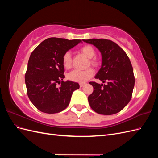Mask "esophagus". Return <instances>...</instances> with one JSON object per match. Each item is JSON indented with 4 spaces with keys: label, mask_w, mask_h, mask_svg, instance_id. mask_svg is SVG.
I'll list each match as a JSON object with an SVG mask.
<instances>
[{
    "label": "esophagus",
    "mask_w": 158,
    "mask_h": 158,
    "mask_svg": "<svg viewBox=\"0 0 158 158\" xmlns=\"http://www.w3.org/2000/svg\"><path fill=\"white\" fill-rule=\"evenodd\" d=\"M84 85V84H83V83H81V84H80V88L83 87Z\"/></svg>",
    "instance_id": "1"
}]
</instances>
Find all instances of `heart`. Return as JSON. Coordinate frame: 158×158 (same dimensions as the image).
<instances>
[{
  "mask_svg": "<svg viewBox=\"0 0 158 158\" xmlns=\"http://www.w3.org/2000/svg\"><path fill=\"white\" fill-rule=\"evenodd\" d=\"M80 52L88 57L89 60L88 64L92 65L94 67H97L99 65V60L93 57L95 55V51L92 46L89 45H84L81 47ZM63 64L64 67L66 69H69L72 66V56L70 52H66L63 56ZM94 74V70L91 68L85 69L84 70H74L71 71L68 74V78L73 82L79 83H84L88 80Z\"/></svg>",
  "mask_w": 158,
  "mask_h": 158,
  "instance_id": "obj_1",
  "label": "heart"
}]
</instances>
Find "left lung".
<instances>
[{
	"label": "left lung",
	"instance_id": "obj_1",
	"mask_svg": "<svg viewBox=\"0 0 158 158\" xmlns=\"http://www.w3.org/2000/svg\"><path fill=\"white\" fill-rule=\"evenodd\" d=\"M94 45L102 55V66L95 78L103 83L89 84L94 92L88 96L89 104L99 114L110 115L121 111L130 102L135 86L133 69L126 52L115 43L104 39L83 40Z\"/></svg>",
	"mask_w": 158,
	"mask_h": 158
}]
</instances>
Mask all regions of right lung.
<instances>
[{
    "label": "right lung",
    "instance_id": "right-lung-1",
    "mask_svg": "<svg viewBox=\"0 0 158 158\" xmlns=\"http://www.w3.org/2000/svg\"><path fill=\"white\" fill-rule=\"evenodd\" d=\"M80 42V40L51 37L31 52L25 82L28 97L39 111L49 114L63 111L69 105L74 91L80 88L77 82L63 81V56Z\"/></svg>",
    "mask_w": 158,
    "mask_h": 158
}]
</instances>
